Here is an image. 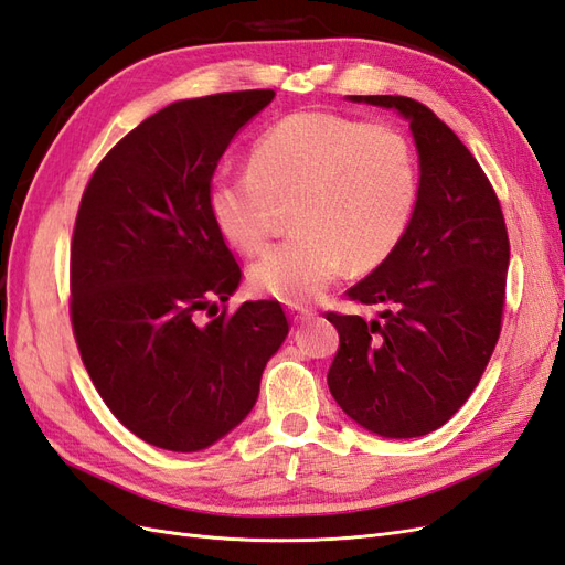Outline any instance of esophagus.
Masks as SVG:
<instances>
[{"label": "esophagus", "instance_id": "obj_1", "mask_svg": "<svg viewBox=\"0 0 565 565\" xmlns=\"http://www.w3.org/2000/svg\"><path fill=\"white\" fill-rule=\"evenodd\" d=\"M288 315H291L294 322H306L312 317V310L306 308V306H296V302H291V306H288Z\"/></svg>", "mask_w": 565, "mask_h": 565}]
</instances>
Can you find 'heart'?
Returning <instances> with one entry per match:
<instances>
[{
  "instance_id": "obj_1",
  "label": "heart",
  "mask_w": 565,
  "mask_h": 565,
  "mask_svg": "<svg viewBox=\"0 0 565 565\" xmlns=\"http://www.w3.org/2000/svg\"><path fill=\"white\" fill-rule=\"evenodd\" d=\"M420 177L408 138L394 126L329 111H298L269 126L250 169L216 173L207 207L222 238L245 255L265 248L279 205H291L294 236L250 269L257 294L306 302L353 269L382 265L406 236Z\"/></svg>"
}]
</instances>
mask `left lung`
<instances>
[{
	"instance_id": "obj_1",
	"label": "left lung",
	"mask_w": 565,
	"mask_h": 565,
	"mask_svg": "<svg viewBox=\"0 0 565 565\" xmlns=\"http://www.w3.org/2000/svg\"><path fill=\"white\" fill-rule=\"evenodd\" d=\"M396 109L420 154V193L398 248L349 298L382 320L327 312L339 351L327 384L341 411L380 437H423L475 392L501 334L511 245L499 198L460 138L423 103L351 95Z\"/></svg>"
}]
</instances>
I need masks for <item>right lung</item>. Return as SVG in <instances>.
Instances as JSON below:
<instances>
[{"label": "right lung", "mask_w": 565, "mask_h": 565, "mask_svg": "<svg viewBox=\"0 0 565 565\" xmlns=\"http://www.w3.org/2000/svg\"><path fill=\"white\" fill-rule=\"evenodd\" d=\"M274 99L238 90L181 99L145 119L97 164L71 241V324L117 420L167 451H202L255 406L288 334L277 300L226 302L241 267L207 207L228 142Z\"/></svg>", "instance_id": "add662e5"}]
</instances>
